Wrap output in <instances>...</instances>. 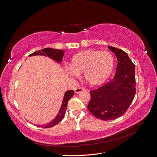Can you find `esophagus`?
Instances as JSON below:
<instances>
[{
  "label": "esophagus",
  "mask_w": 157,
  "mask_h": 157,
  "mask_svg": "<svg viewBox=\"0 0 157 157\" xmlns=\"http://www.w3.org/2000/svg\"><path fill=\"white\" fill-rule=\"evenodd\" d=\"M83 91H84V89L81 88H77L75 90V92L76 93V94H78V93H80V92H82Z\"/></svg>",
  "instance_id": "obj_1"
}]
</instances>
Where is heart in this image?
<instances>
[{
	"mask_svg": "<svg viewBox=\"0 0 157 157\" xmlns=\"http://www.w3.org/2000/svg\"><path fill=\"white\" fill-rule=\"evenodd\" d=\"M114 65L115 58L112 53L90 49L73 56L69 73L74 76L84 73L87 84L91 86H98L107 80Z\"/></svg>",
	"mask_w": 157,
	"mask_h": 157,
	"instance_id": "b5f03b06",
	"label": "heart"
}]
</instances>
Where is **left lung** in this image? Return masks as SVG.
Here are the masks:
<instances>
[{"mask_svg":"<svg viewBox=\"0 0 157 157\" xmlns=\"http://www.w3.org/2000/svg\"><path fill=\"white\" fill-rule=\"evenodd\" d=\"M117 59L115 75L112 80L94 90L88 109L96 118L103 121L122 116L131 105L136 94L135 65L121 49L109 46Z\"/></svg>","mask_w":157,"mask_h":157,"instance_id":"8db88e82","label":"left lung"}]
</instances>
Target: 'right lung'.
<instances>
[{
  "mask_svg": "<svg viewBox=\"0 0 157 157\" xmlns=\"http://www.w3.org/2000/svg\"><path fill=\"white\" fill-rule=\"evenodd\" d=\"M64 51L63 50H59V49H53L51 48H46L44 49H42L40 51H38L37 52H34L32 53L29 56H35V55H42V56H48V57L52 59L55 60V61L58 63H61L62 61L63 56L64 55ZM74 94V91L73 90H68L65 93L64 97H63V102L61 107L59 110V112L58 115H56V118L52 120L51 122H50L47 124L42 125H36L38 127H41V128H51V127L55 126V125L57 124L60 121H61L63 118L64 117V115L65 114V111L67 107V103L69 101V99L71 98L73 95Z\"/></svg>",
  "mask_w": 157,
  "mask_h": 157,
  "instance_id": "right-lung-1",
  "label": "right lung"
}]
</instances>
